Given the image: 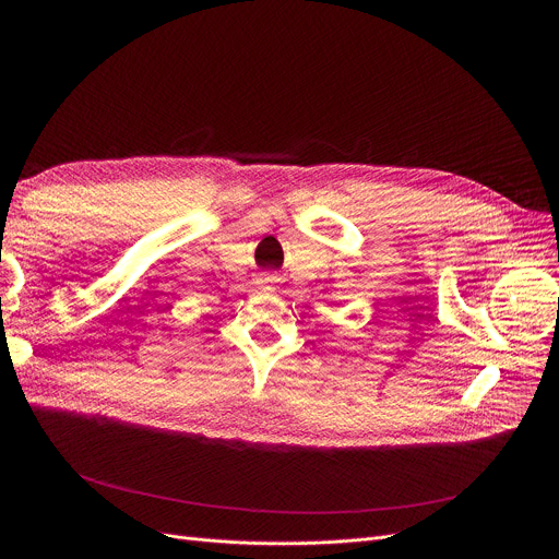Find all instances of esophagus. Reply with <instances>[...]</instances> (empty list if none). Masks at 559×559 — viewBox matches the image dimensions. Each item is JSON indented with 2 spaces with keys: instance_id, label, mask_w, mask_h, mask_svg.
<instances>
[{
  "instance_id": "1",
  "label": "esophagus",
  "mask_w": 559,
  "mask_h": 559,
  "mask_svg": "<svg viewBox=\"0 0 559 559\" xmlns=\"http://www.w3.org/2000/svg\"><path fill=\"white\" fill-rule=\"evenodd\" d=\"M278 276L274 274V272H263V274H259V285L263 287V289H276L278 287Z\"/></svg>"
}]
</instances>
